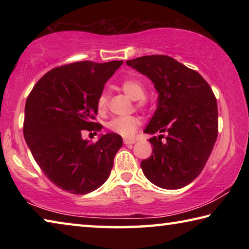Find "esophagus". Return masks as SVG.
Here are the masks:
<instances>
[{
  "instance_id": "1",
  "label": "esophagus",
  "mask_w": 249,
  "mask_h": 249,
  "mask_svg": "<svg viewBox=\"0 0 249 249\" xmlns=\"http://www.w3.org/2000/svg\"><path fill=\"white\" fill-rule=\"evenodd\" d=\"M135 140H129V138H124V144L125 145H132V144H135Z\"/></svg>"
}]
</instances>
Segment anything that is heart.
Masks as SVG:
<instances>
[{"label": "heart", "instance_id": "1", "mask_svg": "<svg viewBox=\"0 0 249 249\" xmlns=\"http://www.w3.org/2000/svg\"><path fill=\"white\" fill-rule=\"evenodd\" d=\"M121 89L132 100H138L137 107L145 108L147 107V99L145 98V87L140 80L126 79L121 83ZM107 105V93L103 92L98 99V107L103 109ZM141 125V121L136 116H116L107 124L111 132L121 136L129 138L133 137Z\"/></svg>", "mask_w": 249, "mask_h": 249}]
</instances>
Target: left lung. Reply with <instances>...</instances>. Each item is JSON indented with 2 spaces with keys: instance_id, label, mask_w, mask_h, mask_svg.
<instances>
[{
  "instance_id": "obj_1",
  "label": "left lung",
  "mask_w": 249,
  "mask_h": 249,
  "mask_svg": "<svg viewBox=\"0 0 249 249\" xmlns=\"http://www.w3.org/2000/svg\"><path fill=\"white\" fill-rule=\"evenodd\" d=\"M148 77L158 92L157 108L144 132L163 135L149 138L153 154L141 167L159 188L176 190L201 174L217 138V103L209 83L196 71L163 54L127 60Z\"/></svg>"
}]
</instances>
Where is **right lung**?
<instances>
[{
  "mask_svg": "<svg viewBox=\"0 0 249 249\" xmlns=\"http://www.w3.org/2000/svg\"><path fill=\"white\" fill-rule=\"evenodd\" d=\"M123 64L78 61L53 68L39 79L25 105L23 133L35 161L54 185L87 195L107 180L123 140L101 135L83 140L81 130H101L93 120L104 84Z\"/></svg>",
  "mask_w": 249,
  "mask_h": 249,
  "instance_id": "obj_1",
  "label": "right lung"
}]
</instances>
